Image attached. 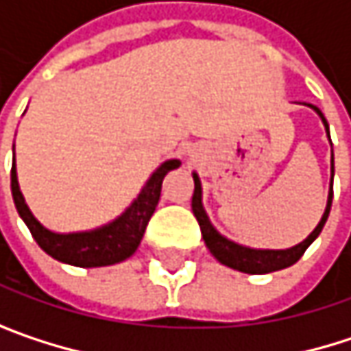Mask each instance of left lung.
<instances>
[{
    "label": "left lung",
    "mask_w": 351,
    "mask_h": 351,
    "mask_svg": "<svg viewBox=\"0 0 351 351\" xmlns=\"http://www.w3.org/2000/svg\"><path fill=\"white\" fill-rule=\"evenodd\" d=\"M307 107H311L317 115L321 117L323 125H325V132H327V138H329V123L325 119V115L321 113V109L311 104H305ZM331 144V140H329ZM193 180H195V193H193V213L199 221V228H201V234H203V240L205 245L209 247V252L213 254V258L217 262H221L223 266H230L234 270H240L245 274H268V272H274V270H282V268H289L293 266L309 245L313 244L317 240V236L321 234L327 217H329V209H331V199H333V150H331V186H329V193H327V205H325V211L319 219V223L315 226V230L297 245L293 247H287V250H268V247H250V245H242L230 238H226L223 234H219L215 230V226L211 223L205 207H203V189H201V178L197 173H193Z\"/></svg>",
    "instance_id": "left-lung-1"
}]
</instances>
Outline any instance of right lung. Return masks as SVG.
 Instances as JSON below:
<instances>
[{
	"mask_svg": "<svg viewBox=\"0 0 351 351\" xmlns=\"http://www.w3.org/2000/svg\"><path fill=\"white\" fill-rule=\"evenodd\" d=\"M180 167L178 158L165 160L142 186L138 197L106 226L85 230V232H52L44 228L34 213L30 211L18 182V171H16V154L12 165V195L16 209L24 223L28 226L36 244L40 245L48 256H52L58 262L79 266V268H97V266H111L117 262L128 260L142 242L146 226L158 205L162 180L171 171Z\"/></svg>",
	"mask_w": 351,
	"mask_h": 351,
	"instance_id": "obj_1",
	"label": "right lung"
}]
</instances>
